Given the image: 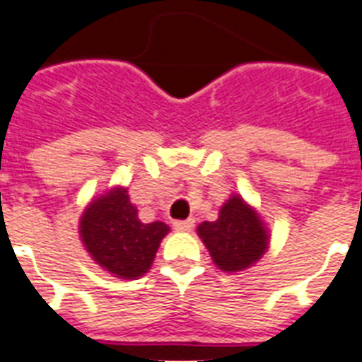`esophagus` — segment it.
I'll return each instance as SVG.
<instances>
[{"instance_id": "obj_1", "label": "esophagus", "mask_w": 362, "mask_h": 362, "mask_svg": "<svg viewBox=\"0 0 362 362\" xmlns=\"http://www.w3.org/2000/svg\"><path fill=\"white\" fill-rule=\"evenodd\" d=\"M193 226H195V220L193 218H187V220H180V221H175V229L176 231H192Z\"/></svg>"}]
</instances>
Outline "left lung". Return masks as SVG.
<instances>
[{
    "instance_id": "obj_1",
    "label": "left lung",
    "mask_w": 362,
    "mask_h": 362,
    "mask_svg": "<svg viewBox=\"0 0 362 362\" xmlns=\"http://www.w3.org/2000/svg\"><path fill=\"white\" fill-rule=\"evenodd\" d=\"M197 235L216 267L223 272H238L252 267L269 247L267 227L240 195L227 199L218 220L203 221L197 227Z\"/></svg>"
}]
</instances>
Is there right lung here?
I'll use <instances>...</instances> for the list:
<instances>
[{
    "label": "right lung",
    "mask_w": 362,
    "mask_h": 362,
    "mask_svg": "<svg viewBox=\"0 0 362 362\" xmlns=\"http://www.w3.org/2000/svg\"><path fill=\"white\" fill-rule=\"evenodd\" d=\"M169 231L163 221L142 223L125 187H115L93 199L78 226L82 244L93 261L124 280L148 272Z\"/></svg>",
    "instance_id": "add662e5"
}]
</instances>
